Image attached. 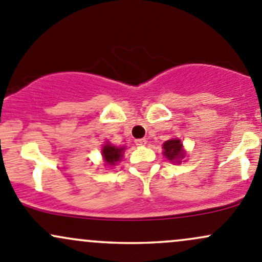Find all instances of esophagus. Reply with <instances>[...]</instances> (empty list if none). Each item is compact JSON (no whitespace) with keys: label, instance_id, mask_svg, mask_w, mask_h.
<instances>
[{"label":"esophagus","instance_id":"1","mask_svg":"<svg viewBox=\"0 0 262 262\" xmlns=\"http://www.w3.org/2000/svg\"><path fill=\"white\" fill-rule=\"evenodd\" d=\"M136 144L139 145V147H143V145L147 144V139H144V138L137 139V140H136Z\"/></svg>","mask_w":262,"mask_h":262}]
</instances>
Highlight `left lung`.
Masks as SVG:
<instances>
[{
  "label": "left lung",
  "instance_id": "obj_1",
  "mask_svg": "<svg viewBox=\"0 0 262 262\" xmlns=\"http://www.w3.org/2000/svg\"><path fill=\"white\" fill-rule=\"evenodd\" d=\"M163 154L168 161L173 162V163H181V159L186 157L181 139L173 138L166 140L163 143Z\"/></svg>",
  "mask_w": 262,
  "mask_h": 262
}]
</instances>
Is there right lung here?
<instances>
[{
    "label": "right lung",
    "instance_id": "right-lung-1",
    "mask_svg": "<svg viewBox=\"0 0 262 262\" xmlns=\"http://www.w3.org/2000/svg\"><path fill=\"white\" fill-rule=\"evenodd\" d=\"M124 150H125L124 147H115V145L110 144V143H106L103 147V149H101V156H103V159L106 166H115L118 162H120Z\"/></svg>",
    "mask_w": 262,
    "mask_h": 262
}]
</instances>
